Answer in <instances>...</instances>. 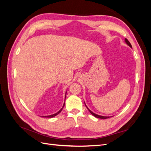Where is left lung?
Returning <instances> with one entry per match:
<instances>
[{
	"label": "left lung",
	"mask_w": 151,
	"mask_h": 151,
	"mask_svg": "<svg viewBox=\"0 0 151 151\" xmlns=\"http://www.w3.org/2000/svg\"><path fill=\"white\" fill-rule=\"evenodd\" d=\"M124 41H125V43H126L128 45H129L130 47H131L132 48V45H131V44L130 43V42L129 41V40H128L127 38H125L124 39ZM85 103V102H84ZM85 105H86V104H85ZM86 108H88V110H89V111L90 112V113L93 115V116H95V117H97V118H100V119H107V118H109V117H107V116H102V115H97V114H95V113H93V112L92 111H91L90 110H89V109L87 107V106L86 105Z\"/></svg>",
	"instance_id": "obj_1"
}]
</instances>
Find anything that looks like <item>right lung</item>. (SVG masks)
Segmentation results:
<instances>
[{"instance_id": "right-lung-1", "label": "right lung", "mask_w": 151, "mask_h": 151, "mask_svg": "<svg viewBox=\"0 0 151 151\" xmlns=\"http://www.w3.org/2000/svg\"><path fill=\"white\" fill-rule=\"evenodd\" d=\"M66 94H67V91H66V93H65V97H66ZM64 106H65V102H64V104H63V106H62V108L60 109V110L57 112V113H56V114H52V115H47V116H41V117H55L56 115H57L58 114H59L60 112H61V111L62 110V109L63 108V107H64Z\"/></svg>"}]
</instances>
